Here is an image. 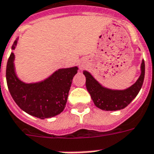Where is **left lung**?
<instances>
[{"label":"left lung","instance_id":"1","mask_svg":"<svg viewBox=\"0 0 154 154\" xmlns=\"http://www.w3.org/2000/svg\"><path fill=\"white\" fill-rule=\"evenodd\" d=\"M141 73L132 86L124 90H112L102 86L91 74L83 71L86 77V86L91 94L94 105L104 111H117L126 108L134 100L140 91L144 79L145 65L142 60Z\"/></svg>","mask_w":154,"mask_h":154}]
</instances>
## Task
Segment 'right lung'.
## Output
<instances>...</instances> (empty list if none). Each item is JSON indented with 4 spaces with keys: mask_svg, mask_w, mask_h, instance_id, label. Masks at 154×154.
I'll list each match as a JSON object with an SVG mask.
<instances>
[{
    "mask_svg": "<svg viewBox=\"0 0 154 154\" xmlns=\"http://www.w3.org/2000/svg\"><path fill=\"white\" fill-rule=\"evenodd\" d=\"M18 39L12 50L16 47ZM14 54H10L6 66V82L9 91L17 105L29 115L45 119L54 117L66 107L72 82L78 68L77 66L60 68L50 77L37 82L26 83L17 76Z\"/></svg>",
    "mask_w": 154,
    "mask_h": 154,
    "instance_id": "1",
    "label": "right lung"
}]
</instances>
